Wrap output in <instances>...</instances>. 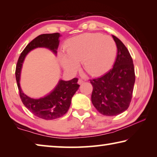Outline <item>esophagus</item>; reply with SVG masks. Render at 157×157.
<instances>
[{"label":"esophagus","instance_id":"1","mask_svg":"<svg viewBox=\"0 0 157 157\" xmlns=\"http://www.w3.org/2000/svg\"><path fill=\"white\" fill-rule=\"evenodd\" d=\"M84 80L83 79H79V80H78V84H82V83H84Z\"/></svg>","mask_w":157,"mask_h":157}]
</instances>
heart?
Returning <instances> with one entry per match:
<instances>
[{"label": "heart", "instance_id": "heart-1", "mask_svg": "<svg viewBox=\"0 0 157 157\" xmlns=\"http://www.w3.org/2000/svg\"><path fill=\"white\" fill-rule=\"evenodd\" d=\"M61 63L68 72L75 73L82 61V67L91 75H99L108 71L115 59L116 45L111 37L99 33H86L66 41Z\"/></svg>", "mask_w": 157, "mask_h": 157}]
</instances>
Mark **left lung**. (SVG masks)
Masks as SVG:
<instances>
[{
    "label": "left lung",
    "mask_w": 157,
    "mask_h": 157,
    "mask_svg": "<svg viewBox=\"0 0 157 157\" xmlns=\"http://www.w3.org/2000/svg\"><path fill=\"white\" fill-rule=\"evenodd\" d=\"M117 46L113 67L99 78L89 79L93 86L91 102L104 116H116L128 109L135 82V72L129 50L112 35Z\"/></svg>",
    "instance_id": "obj_1"
}]
</instances>
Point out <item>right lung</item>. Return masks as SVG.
Instances as JSON below:
<instances>
[{
  "instance_id": "obj_1",
  "label": "right lung",
  "mask_w": 157,
  "mask_h": 157,
  "mask_svg": "<svg viewBox=\"0 0 157 157\" xmlns=\"http://www.w3.org/2000/svg\"><path fill=\"white\" fill-rule=\"evenodd\" d=\"M59 36L60 34L56 33L40 34L34 38L21 53L15 71L17 86L23 104L34 116L48 121L59 118L67 112L72 97L79 89L78 78H75L69 81L60 80L50 94L39 99H33L23 94L19 84L21 69L26 55L34 48L46 47L56 53L59 46Z\"/></svg>"
}]
</instances>
